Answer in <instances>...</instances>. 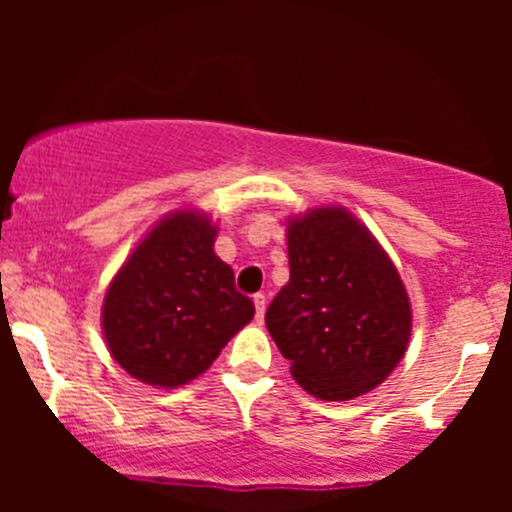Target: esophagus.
Instances as JSON below:
<instances>
[{"label":"esophagus","mask_w":512,"mask_h":512,"mask_svg":"<svg viewBox=\"0 0 512 512\" xmlns=\"http://www.w3.org/2000/svg\"><path fill=\"white\" fill-rule=\"evenodd\" d=\"M252 302H255V317H257V322H262V317H265L267 297H265V294H255V297H252Z\"/></svg>","instance_id":"obj_1"}]
</instances>
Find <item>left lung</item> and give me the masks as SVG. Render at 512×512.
<instances>
[{"label":"left lung","mask_w":512,"mask_h":512,"mask_svg":"<svg viewBox=\"0 0 512 512\" xmlns=\"http://www.w3.org/2000/svg\"><path fill=\"white\" fill-rule=\"evenodd\" d=\"M287 252L289 282L265 324L294 381L324 401L379 386L411 337L409 294L394 262L342 208L289 220Z\"/></svg>","instance_id":"1"}]
</instances>
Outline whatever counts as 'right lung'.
<instances>
[{
  "mask_svg": "<svg viewBox=\"0 0 512 512\" xmlns=\"http://www.w3.org/2000/svg\"><path fill=\"white\" fill-rule=\"evenodd\" d=\"M215 235L205 215L178 210L148 232L108 287L106 344L143 384H188L255 317L252 299L215 255Z\"/></svg>",
  "mask_w": 512,
  "mask_h": 512,
  "instance_id": "right-lung-1",
  "label": "right lung"
}]
</instances>
